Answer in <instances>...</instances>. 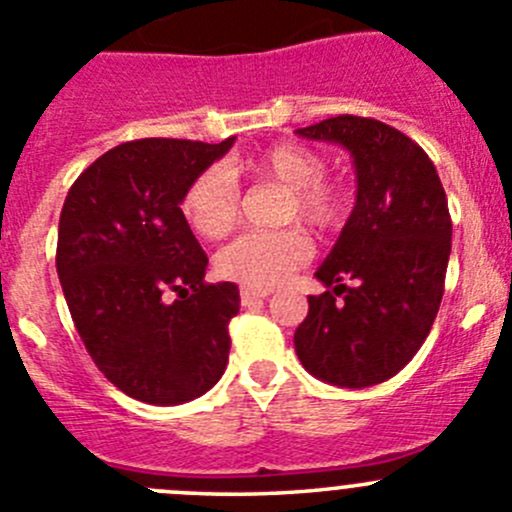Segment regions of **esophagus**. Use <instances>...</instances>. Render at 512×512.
Returning a JSON list of instances; mask_svg holds the SVG:
<instances>
[{
	"mask_svg": "<svg viewBox=\"0 0 512 512\" xmlns=\"http://www.w3.org/2000/svg\"><path fill=\"white\" fill-rule=\"evenodd\" d=\"M264 299H269V291L248 289V286H243V289H241V304L243 306H251L253 301H264Z\"/></svg>",
	"mask_w": 512,
	"mask_h": 512,
	"instance_id": "obj_1",
	"label": "esophagus"
}]
</instances>
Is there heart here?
<instances>
[{
  "instance_id": "1",
  "label": "heart",
  "mask_w": 512,
  "mask_h": 512,
  "mask_svg": "<svg viewBox=\"0 0 512 512\" xmlns=\"http://www.w3.org/2000/svg\"><path fill=\"white\" fill-rule=\"evenodd\" d=\"M253 178L286 188L281 221L299 218L316 231L342 226L352 193L342 180L326 178V160L301 143H276L246 160ZM241 211V191L226 168L203 170L183 196V216L203 238H223L233 231ZM311 256V243L299 228L243 233L218 253V271L248 289H274Z\"/></svg>"
}]
</instances>
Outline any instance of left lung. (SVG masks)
<instances>
[{
    "label": "left lung",
    "instance_id": "obj_1",
    "mask_svg": "<svg viewBox=\"0 0 512 512\" xmlns=\"http://www.w3.org/2000/svg\"><path fill=\"white\" fill-rule=\"evenodd\" d=\"M354 158L357 203L316 269L329 291L309 296L294 334L306 372L362 389L394 377L427 339L445 294L452 221L425 150L372 118L339 115L299 128Z\"/></svg>",
    "mask_w": 512,
    "mask_h": 512
}]
</instances>
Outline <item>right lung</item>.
Masks as SVG:
<instances>
[{
    "label": "right lung",
    "instance_id": "add662e5",
    "mask_svg": "<svg viewBox=\"0 0 512 512\" xmlns=\"http://www.w3.org/2000/svg\"><path fill=\"white\" fill-rule=\"evenodd\" d=\"M233 140L123 143L72 183L62 206L57 276L77 334L97 369L148 405L201 397L228 364L238 286L203 281L208 256L180 203Z\"/></svg>",
    "mask_w": 512,
    "mask_h": 512
}]
</instances>
